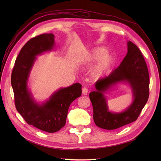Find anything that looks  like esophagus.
Masks as SVG:
<instances>
[{
	"label": "esophagus",
	"mask_w": 161,
	"mask_h": 161,
	"mask_svg": "<svg viewBox=\"0 0 161 161\" xmlns=\"http://www.w3.org/2000/svg\"><path fill=\"white\" fill-rule=\"evenodd\" d=\"M82 95H86L88 93V89H86V87H83V88L82 89Z\"/></svg>",
	"instance_id": "esophagus-1"
}]
</instances>
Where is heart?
Listing matches in <instances>:
<instances>
[{
    "mask_svg": "<svg viewBox=\"0 0 161 161\" xmlns=\"http://www.w3.org/2000/svg\"><path fill=\"white\" fill-rule=\"evenodd\" d=\"M108 49L104 47H98L87 52L83 57V62L85 63H93L99 59L100 61L92 68L91 76L95 79H99L105 76L109 72L111 68L114 64L115 58L112 54H107Z\"/></svg>",
    "mask_w": 161,
    "mask_h": 161,
    "instance_id": "b5f03b06",
    "label": "heart"
}]
</instances>
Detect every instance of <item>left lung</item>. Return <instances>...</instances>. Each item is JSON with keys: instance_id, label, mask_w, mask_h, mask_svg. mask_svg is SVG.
Instances as JSON below:
<instances>
[{"instance_id": "1", "label": "left lung", "mask_w": 161, "mask_h": 161, "mask_svg": "<svg viewBox=\"0 0 161 161\" xmlns=\"http://www.w3.org/2000/svg\"><path fill=\"white\" fill-rule=\"evenodd\" d=\"M128 53L120 65L111 74L99 79L95 91L89 94L93 108V119L98 127L115 130L138 119L149 97V74L143 55L134 43L129 41ZM119 82H127L131 86L134 101L124 112L108 111L104 92Z\"/></svg>"}]
</instances>
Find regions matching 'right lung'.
I'll return each instance as SVG.
<instances>
[{
	"label": "right lung",
	"instance_id": "obj_1",
	"mask_svg": "<svg viewBox=\"0 0 161 161\" xmlns=\"http://www.w3.org/2000/svg\"><path fill=\"white\" fill-rule=\"evenodd\" d=\"M54 44L52 33H43L31 38L21 48L11 74L17 111L28 124L48 133L56 132L64 127L69 106L82 93V85L75 83L53 92L49 100L42 105L33 99L27 81L36 56L51 51Z\"/></svg>",
	"mask_w": 161,
	"mask_h": 161
}]
</instances>
